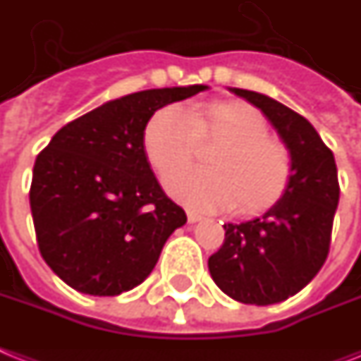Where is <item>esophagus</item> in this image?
<instances>
[{"mask_svg":"<svg viewBox=\"0 0 361 361\" xmlns=\"http://www.w3.org/2000/svg\"><path fill=\"white\" fill-rule=\"evenodd\" d=\"M202 219H204V215H200V213H196V211H187V221L190 222V224H195V222H200Z\"/></svg>","mask_w":361,"mask_h":361,"instance_id":"esophagus-1","label":"esophagus"}]
</instances>
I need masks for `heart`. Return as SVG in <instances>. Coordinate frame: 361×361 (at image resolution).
<instances>
[{
    "label": "heart",
    "instance_id": "heart-1",
    "mask_svg": "<svg viewBox=\"0 0 361 361\" xmlns=\"http://www.w3.org/2000/svg\"><path fill=\"white\" fill-rule=\"evenodd\" d=\"M200 140H221L209 165L172 172L166 189L196 209L257 213L283 195L291 176V154L269 137L263 114L245 104L169 105L154 114L145 130V150L161 176L195 157Z\"/></svg>",
    "mask_w": 361,
    "mask_h": 361
}]
</instances>
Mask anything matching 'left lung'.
<instances>
[{
    "label": "left lung",
    "mask_w": 361,
    "mask_h": 361,
    "mask_svg": "<svg viewBox=\"0 0 361 361\" xmlns=\"http://www.w3.org/2000/svg\"><path fill=\"white\" fill-rule=\"evenodd\" d=\"M230 90L262 109L293 165L289 183L271 209L224 224V243L207 267L228 297L269 306L297 295L326 262L339 202L338 169L332 150L304 116L254 90Z\"/></svg>",
    "instance_id": "left-lung-1"
}]
</instances>
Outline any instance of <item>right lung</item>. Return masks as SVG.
<instances>
[{
	"instance_id": "add662e5",
	"label": "right lung",
	"mask_w": 361,
	"mask_h": 361,
	"mask_svg": "<svg viewBox=\"0 0 361 361\" xmlns=\"http://www.w3.org/2000/svg\"><path fill=\"white\" fill-rule=\"evenodd\" d=\"M206 85L111 99L54 135L33 166L29 204L44 262L75 291L114 297L142 283L187 222L145 152L152 114Z\"/></svg>"
}]
</instances>
